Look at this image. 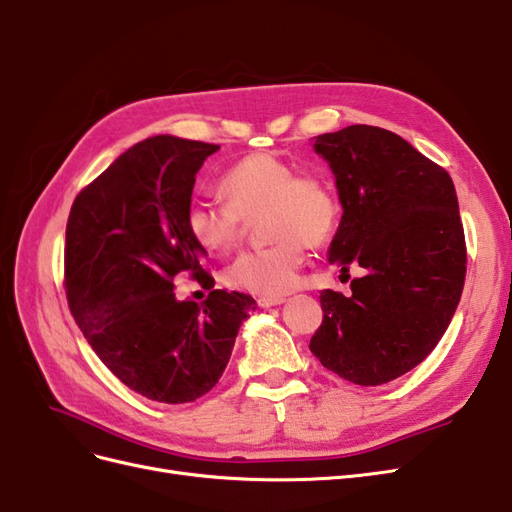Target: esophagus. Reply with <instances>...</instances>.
<instances>
[{
    "label": "esophagus",
    "instance_id": "34e87169",
    "mask_svg": "<svg viewBox=\"0 0 512 512\" xmlns=\"http://www.w3.org/2000/svg\"><path fill=\"white\" fill-rule=\"evenodd\" d=\"M286 301V297H258L256 303L258 307H273V305H282Z\"/></svg>",
    "mask_w": 512,
    "mask_h": 512
}]
</instances>
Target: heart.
I'll return each mask as SVG.
<instances>
[{"label": "heart", "instance_id": "1", "mask_svg": "<svg viewBox=\"0 0 512 512\" xmlns=\"http://www.w3.org/2000/svg\"><path fill=\"white\" fill-rule=\"evenodd\" d=\"M226 200L194 198L185 228L207 252H228L262 213L269 245L243 252L224 271V282L258 297H282L299 284L305 250L335 235L339 200L333 185L314 170H299L273 153H252L220 179Z\"/></svg>", "mask_w": 512, "mask_h": 512}]
</instances>
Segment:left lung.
<instances>
[{
  "mask_svg": "<svg viewBox=\"0 0 512 512\" xmlns=\"http://www.w3.org/2000/svg\"><path fill=\"white\" fill-rule=\"evenodd\" d=\"M344 215L329 262L352 294L322 290V324L309 350L361 386L391 382L425 361L461 299L466 237L451 175L408 141L376 126L320 134Z\"/></svg>",
  "mask_w": 512,
  "mask_h": 512,
  "instance_id": "obj_1",
  "label": "left lung"
}]
</instances>
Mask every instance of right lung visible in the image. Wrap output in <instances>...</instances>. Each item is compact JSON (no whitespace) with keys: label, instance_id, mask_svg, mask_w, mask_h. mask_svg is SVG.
<instances>
[{"label":"right lung","instance_id":"add662e5","mask_svg":"<svg viewBox=\"0 0 512 512\" xmlns=\"http://www.w3.org/2000/svg\"><path fill=\"white\" fill-rule=\"evenodd\" d=\"M218 145L151 136L74 198L64 247L70 312L100 361L160 404H188L222 378L254 299L213 290L205 250L185 228L196 173ZM210 290L177 302L174 277Z\"/></svg>","mask_w":512,"mask_h":512}]
</instances>
